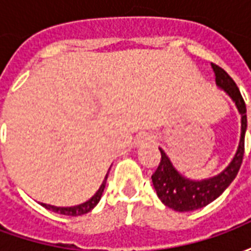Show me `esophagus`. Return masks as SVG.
I'll use <instances>...</instances> for the list:
<instances>
[{
	"label": "esophagus",
	"mask_w": 251,
	"mask_h": 251,
	"mask_svg": "<svg viewBox=\"0 0 251 251\" xmlns=\"http://www.w3.org/2000/svg\"><path fill=\"white\" fill-rule=\"evenodd\" d=\"M148 142H153V137L148 133H142L138 137V144H148Z\"/></svg>",
	"instance_id": "obj_1"
}]
</instances>
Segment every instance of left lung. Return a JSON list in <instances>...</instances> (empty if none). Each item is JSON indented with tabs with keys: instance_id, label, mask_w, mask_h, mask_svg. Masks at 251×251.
Here are the masks:
<instances>
[{
	"instance_id": "obj_1",
	"label": "left lung",
	"mask_w": 251,
	"mask_h": 251,
	"mask_svg": "<svg viewBox=\"0 0 251 251\" xmlns=\"http://www.w3.org/2000/svg\"><path fill=\"white\" fill-rule=\"evenodd\" d=\"M211 66L215 72L216 86L223 91H226L227 95L235 102V106L241 114V140L231 163L219 175L204 180H191L184 177L175 168L174 164L171 163V160L163 149L158 148L161 153V160L156 172L152 175L153 187L164 204L179 212L198 210L210 204L216 198H219L223 194V191L231 184L232 180L235 179L238 171L241 168L243 153H245V133L248 127L245 100L231 76L223 68L214 63H211Z\"/></svg>"
}]
</instances>
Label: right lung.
I'll return each mask as SVG.
<instances>
[{
  "mask_svg": "<svg viewBox=\"0 0 251 251\" xmlns=\"http://www.w3.org/2000/svg\"><path fill=\"white\" fill-rule=\"evenodd\" d=\"M107 176H109V172L107 175L104 176L103 183L100 184L99 189L95 192L91 199H88L87 201H84L82 204L77 205H72V207H56V205H51V204H46V203H40L43 207H46L47 210H51L53 212H57V214H62V215H71V216H77V215H83V214H87L90 211L93 210L95 205L98 204L99 200L102 198V194H103L104 185H106V180H107Z\"/></svg>",
  "mask_w": 251,
  "mask_h": 251,
  "instance_id": "add662e5",
  "label": "right lung"
}]
</instances>
